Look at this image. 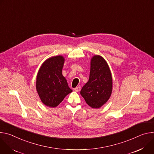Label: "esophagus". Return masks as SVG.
<instances>
[{"label": "esophagus", "instance_id": "obj_1", "mask_svg": "<svg viewBox=\"0 0 154 154\" xmlns=\"http://www.w3.org/2000/svg\"><path fill=\"white\" fill-rule=\"evenodd\" d=\"M74 90H75V92H79V91L81 90V87H80V86H78V87H76V88H75Z\"/></svg>", "mask_w": 154, "mask_h": 154}]
</instances>
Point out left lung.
I'll return each instance as SVG.
<instances>
[{
    "instance_id": "left-lung-1",
    "label": "left lung",
    "mask_w": 154,
    "mask_h": 154,
    "mask_svg": "<svg viewBox=\"0 0 154 154\" xmlns=\"http://www.w3.org/2000/svg\"><path fill=\"white\" fill-rule=\"evenodd\" d=\"M112 91V78L110 68L105 59L99 55L91 60L89 81L80 94L86 103L92 108H100L109 99Z\"/></svg>"
}]
</instances>
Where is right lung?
<instances>
[{
    "label": "right lung",
    "mask_w": 154,
    "mask_h": 154,
    "mask_svg": "<svg viewBox=\"0 0 154 154\" xmlns=\"http://www.w3.org/2000/svg\"><path fill=\"white\" fill-rule=\"evenodd\" d=\"M65 59L62 56L48 58L41 65L37 75L36 89L42 103L55 108L73 91L62 73Z\"/></svg>",
    "instance_id": "right-lung-1"
}]
</instances>
